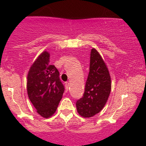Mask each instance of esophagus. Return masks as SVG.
<instances>
[{
    "mask_svg": "<svg viewBox=\"0 0 146 146\" xmlns=\"http://www.w3.org/2000/svg\"><path fill=\"white\" fill-rule=\"evenodd\" d=\"M69 87H70V83H69L68 82H65V89H66V91H68Z\"/></svg>",
    "mask_w": 146,
    "mask_h": 146,
    "instance_id": "esophagus-1",
    "label": "esophagus"
}]
</instances>
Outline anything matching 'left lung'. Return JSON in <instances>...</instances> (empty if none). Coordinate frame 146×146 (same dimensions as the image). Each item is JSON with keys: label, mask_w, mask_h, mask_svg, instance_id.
I'll use <instances>...</instances> for the list:
<instances>
[{"label": "left lung", "mask_w": 146, "mask_h": 146, "mask_svg": "<svg viewBox=\"0 0 146 146\" xmlns=\"http://www.w3.org/2000/svg\"><path fill=\"white\" fill-rule=\"evenodd\" d=\"M111 91V79L106 63L99 52L92 48L90 56V68L85 91L76 103L81 116L91 117L102 110Z\"/></svg>", "instance_id": "left-lung-1"}]
</instances>
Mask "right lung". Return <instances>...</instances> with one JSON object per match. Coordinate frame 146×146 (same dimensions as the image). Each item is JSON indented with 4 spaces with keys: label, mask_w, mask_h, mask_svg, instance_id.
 <instances>
[{
    "label": "right lung",
    "mask_w": 146,
    "mask_h": 146,
    "mask_svg": "<svg viewBox=\"0 0 146 146\" xmlns=\"http://www.w3.org/2000/svg\"><path fill=\"white\" fill-rule=\"evenodd\" d=\"M30 101L41 117L48 118L56 111L64 87L56 67L50 64V54L43 51L30 67L27 75Z\"/></svg>",
    "instance_id": "1"
}]
</instances>
